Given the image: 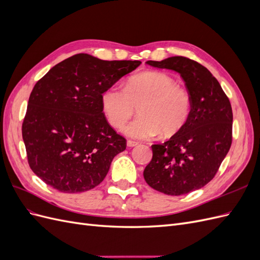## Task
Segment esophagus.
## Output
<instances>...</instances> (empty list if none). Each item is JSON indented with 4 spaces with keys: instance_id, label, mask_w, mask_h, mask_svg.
<instances>
[{
    "instance_id": "obj_1",
    "label": "esophagus",
    "mask_w": 260,
    "mask_h": 260,
    "mask_svg": "<svg viewBox=\"0 0 260 260\" xmlns=\"http://www.w3.org/2000/svg\"><path fill=\"white\" fill-rule=\"evenodd\" d=\"M139 143L137 142V141H132V140H128L127 141V145L129 147H133V146H137Z\"/></svg>"
}]
</instances>
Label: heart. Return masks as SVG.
<instances>
[{
  "instance_id": "b5f03b06",
  "label": "heart",
  "mask_w": 260,
  "mask_h": 260,
  "mask_svg": "<svg viewBox=\"0 0 260 260\" xmlns=\"http://www.w3.org/2000/svg\"><path fill=\"white\" fill-rule=\"evenodd\" d=\"M103 113L109 124L121 128L139 107V117L123 128L125 136L139 140L161 133L172 137L183 129L192 111L191 95L164 73L132 76L124 83L107 88L101 95Z\"/></svg>"
}]
</instances>
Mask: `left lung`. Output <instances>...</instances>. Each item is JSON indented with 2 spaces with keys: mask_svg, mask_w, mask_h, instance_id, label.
<instances>
[{
  "mask_svg": "<svg viewBox=\"0 0 260 260\" xmlns=\"http://www.w3.org/2000/svg\"><path fill=\"white\" fill-rule=\"evenodd\" d=\"M156 68L179 73L192 100L183 129L162 144L152 145L153 158L143 176L154 190L183 195L206 185L217 174L232 143L230 101L209 70L183 56L147 60Z\"/></svg>",
  "mask_w": 260,
  "mask_h": 260,
  "instance_id": "left-lung-1",
  "label": "left lung"
}]
</instances>
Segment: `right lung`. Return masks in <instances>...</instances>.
I'll use <instances>...</instances> for the list:
<instances>
[{
	"label": "right lung",
	"mask_w": 260,
	"mask_h": 260,
	"mask_svg": "<svg viewBox=\"0 0 260 260\" xmlns=\"http://www.w3.org/2000/svg\"><path fill=\"white\" fill-rule=\"evenodd\" d=\"M140 65L80 53L36 83L21 131L29 166L43 182L62 193H79L104 180L127 141L107 122L101 95Z\"/></svg>",
	"instance_id": "add662e5"
}]
</instances>
